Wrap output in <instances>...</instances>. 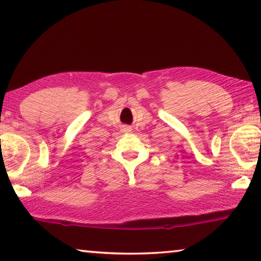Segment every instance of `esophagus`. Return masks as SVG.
Wrapping results in <instances>:
<instances>
[{
  "label": "esophagus",
  "mask_w": 261,
  "mask_h": 261,
  "mask_svg": "<svg viewBox=\"0 0 261 261\" xmlns=\"http://www.w3.org/2000/svg\"><path fill=\"white\" fill-rule=\"evenodd\" d=\"M126 131H130V129H126Z\"/></svg>",
  "instance_id": "esophagus-1"
}]
</instances>
